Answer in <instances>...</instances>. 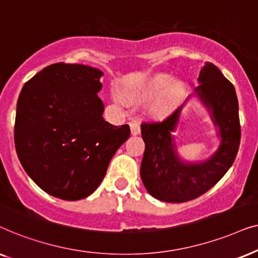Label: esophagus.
I'll list each match as a JSON object with an SVG mask.
<instances>
[{
    "label": "esophagus",
    "mask_w": 258,
    "mask_h": 258,
    "mask_svg": "<svg viewBox=\"0 0 258 258\" xmlns=\"http://www.w3.org/2000/svg\"><path fill=\"white\" fill-rule=\"evenodd\" d=\"M130 127H131V133L133 136H137L140 133V123L138 121H131L130 123Z\"/></svg>",
    "instance_id": "obj_1"
}]
</instances>
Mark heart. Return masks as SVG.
Listing matches in <instances>:
<instances>
[{"instance_id":"obj_1","label":"heart","mask_w":258,"mask_h":258,"mask_svg":"<svg viewBox=\"0 0 258 258\" xmlns=\"http://www.w3.org/2000/svg\"><path fill=\"white\" fill-rule=\"evenodd\" d=\"M173 79L170 75L158 74L150 79L145 85L142 86L138 91H133L130 93V97L137 100H150V99L156 98L158 95L163 94L159 100L154 106V112L157 114H165V113L172 111L174 106L177 105L181 93H183V87L179 82L172 84ZM115 100L119 102H123L122 98L119 94H115Z\"/></svg>"}]
</instances>
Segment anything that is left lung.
<instances>
[{
	"mask_svg": "<svg viewBox=\"0 0 258 258\" xmlns=\"http://www.w3.org/2000/svg\"><path fill=\"white\" fill-rule=\"evenodd\" d=\"M198 81L196 94L210 111L221 137V145L209 159L185 163L178 156L171 133L184 105L163 120L142 123L145 152L140 177L151 196L167 203H184L210 190L228 172L238 152L241 125L235 87L211 62L202 68Z\"/></svg>",
	"mask_w": 258,
	"mask_h": 258,
	"instance_id": "1",
	"label": "left lung"
}]
</instances>
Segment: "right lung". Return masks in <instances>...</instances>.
<instances>
[{
	"label": "right lung",
	"instance_id": "add662e5",
	"mask_svg": "<svg viewBox=\"0 0 258 258\" xmlns=\"http://www.w3.org/2000/svg\"><path fill=\"white\" fill-rule=\"evenodd\" d=\"M102 72L53 63L28 80L16 106L14 140L20 163L44 192L79 201L97 190L128 125L105 121L98 97Z\"/></svg>",
	"mask_w": 258,
	"mask_h": 258
}]
</instances>
